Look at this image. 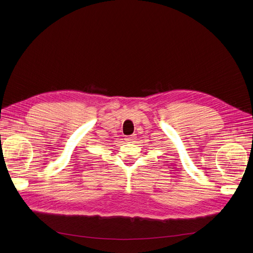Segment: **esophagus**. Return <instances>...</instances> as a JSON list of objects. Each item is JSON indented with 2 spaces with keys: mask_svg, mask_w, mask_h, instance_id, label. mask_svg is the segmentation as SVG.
<instances>
[{
  "mask_svg": "<svg viewBox=\"0 0 253 253\" xmlns=\"http://www.w3.org/2000/svg\"><path fill=\"white\" fill-rule=\"evenodd\" d=\"M136 139V136L135 135H130V136H127L126 137V140L128 141V142H132V141H134Z\"/></svg>",
  "mask_w": 253,
  "mask_h": 253,
  "instance_id": "esophagus-1",
  "label": "esophagus"
}]
</instances>
